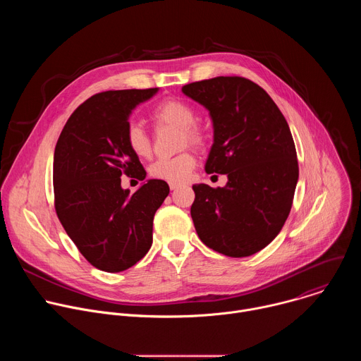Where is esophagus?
I'll list each match as a JSON object with an SVG mask.
<instances>
[{
    "label": "esophagus",
    "instance_id": "obj_1",
    "mask_svg": "<svg viewBox=\"0 0 361 361\" xmlns=\"http://www.w3.org/2000/svg\"><path fill=\"white\" fill-rule=\"evenodd\" d=\"M180 187V184H177V183H170V188L171 190H177Z\"/></svg>",
    "mask_w": 361,
    "mask_h": 361
}]
</instances>
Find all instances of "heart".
<instances>
[{
	"mask_svg": "<svg viewBox=\"0 0 361 361\" xmlns=\"http://www.w3.org/2000/svg\"><path fill=\"white\" fill-rule=\"evenodd\" d=\"M195 111L183 99H166L154 110L152 120L157 126H170L178 128L183 134V142L201 144L204 141L202 130L194 124ZM126 141L128 148L140 159H145L151 152V138L147 131L135 121H131L126 130ZM197 160L194 154L183 152L174 157H163L154 161L148 173L152 178L169 181V183H184L190 178Z\"/></svg>",
	"mask_w": 361,
	"mask_h": 361,
	"instance_id": "heart-1",
	"label": "heart"
}]
</instances>
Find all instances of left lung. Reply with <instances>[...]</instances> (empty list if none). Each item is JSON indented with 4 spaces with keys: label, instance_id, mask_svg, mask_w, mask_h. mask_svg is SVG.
<instances>
[{
    "label": "left lung",
    "instance_id": "1",
    "mask_svg": "<svg viewBox=\"0 0 361 361\" xmlns=\"http://www.w3.org/2000/svg\"><path fill=\"white\" fill-rule=\"evenodd\" d=\"M183 94L209 111L213 145L207 174L227 184H194L191 219L200 240L228 257H248L283 228L298 181L290 127L271 97L243 77H216L187 84Z\"/></svg>",
    "mask_w": 361,
    "mask_h": 361
}]
</instances>
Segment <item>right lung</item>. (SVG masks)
<instances>
[{"label":"right lung","mask_w":361,"mask_h":361,"mask_svg":"<svg viewBox=\"0 0 361 361\" xmlns=\"http://www.w3.org/2000/svg\"><path fill=\"white\" fill-rule=\"evenodd\" d=\"M159 88L99 92L84 101L64 126L54 151L56 212L87 262L107 273L133 267L152 244L154 214L170 192L147 180L130 194L121 176L147 173L128 148L133 110Z\"/></svg>","instance_id":"1"}]
</instances>
